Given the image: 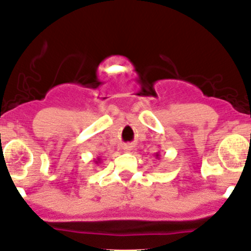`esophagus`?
Listing matches in <instances>:
<instances>
[{
    "instance_id": "1",
    "label": "esophagus",
    "mask_w": 251,
    "mask_h": 251,
    "mask_svg": "<svg viewBox=\"0 0 251 251\" xmlns=\"http://www.w3.org/2000/svg\"><path fill=\"white\" fill-rule=\"evenodd\" d=\"M124 150H125L126 152H130L131 150H132V146H131V145H125V146H124Z\"/></svg>"
}]
</instances>
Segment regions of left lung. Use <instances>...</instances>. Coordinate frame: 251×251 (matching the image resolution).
Listing matches in <instances>:
<instances>
[{
	"instance_id": "1",
	"label": "left lung",
	"mask_w": 251,
	"mask_h": 251,
	"mask_svg": "<svg viewBox=\"0 0 251 251\" xmlns=\"http://www.w3.org/2000/svg\"><path fill=\"white\" fill-rule=\"evenodd\" d=\"M154 156H156V158H160V152H157V153H154Z\"/></svg>"
}]
</instances>
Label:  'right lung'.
<instances>
[{
    "instance_id": "add662e5",
    "label": "right lung",
    "mask_w": 251,
    "mask_h": 251,
    "mask_svg": "<svg viewBox=\"0 0 251 251\" xmlns=\"http://www.w3.org/2000/svg\"><path fill=\"white\" fill-rule=\"evenodd\" d=\"M101 162V160H100V157H98L97 160H94V163H95V165H98V163H100Z\"/></svg>"
}]
</instances>
